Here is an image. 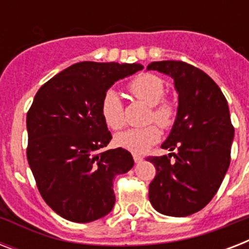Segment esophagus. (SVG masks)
<instances>
[{
  "label": "esophagus",
  "instance_id": "obj_1",
  "mask_svg": "<svg viewBox=\"0 0 249 249\" xmlns=\"http://www.w3.org/2000/svg\"><path fill=\"white\" fill-rule=\"evenodd\" d=\"M133 159H134V161H136V163L138 164V163H141L142 160H143V158H142V156H141V155H137V154H134V155H133Z\"/></svg>",
  "mask_w": 249,
  "mask_h": 249
}]
</instances>
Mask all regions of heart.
<instances>
[{
    "label": "heart",
    "mask_w": 249,
    "mask_h": 249,
    "mask_svg": "<svg viewBox=\"0 0 249 249\" xmlns=\"http://www.w3.org/2000/svg\"><path fill=\"white\" fill-rule=\"evenodd\" d=\"M130 93L151 107L148 113V121H155L160 128L169 129L176 120V106L170 101L163 99L165 94V85L160 77L151 73L137 76L129 84ZM101 112L103 120L111 129H120L125 124L124 106L119 94L115 90H108L101 102ZM160 130L156 125H147L142 128H129L124 132L117 133L115 142L134 154H143L152 144L159 142Z\"/></svg>",
    "instance_id": "heart-1"
}]
</instances>
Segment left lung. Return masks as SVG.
Returning a JSON list of instances; mask_svg holds the SVG:
<instances>
[{"mask_svg":"<svg viewBox=\"0 0 249 249\" xmlns=\"http://www.w3.org/2000/svg\"><path fill=\"white\" fill-rule=\"evenodd\" d=\"M147 70L170 76L178 93L176 121L161 144L174 152L146 159L156 168L148 199L165 216H190L212 200L230 165L234 126L228 101L218 85L191 64L161 60Z\"/></svg>","mask_w":249,"mask_h":249,"instance_id":"obj_1","label":"left lung"}]
</instances>
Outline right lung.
<instances>
[{
	"mask_svg": "<svg viewBox=\"0 0 249 249\" xmlns=\"http://www.w3.org/2000/svg\"><path fill=\"white\" fill-rule=\"evenodd\" d=\"M143 66L80 62L41 86L27 113V159L46 204L72 222H91L115 205L113 178L134 165L101 112L107 90Z\"/></svg>",
	"mask_w": 249,
	"mask_h": 249,
	"instance_id": "obj_1",
	"label": "right lung"
}]
</instances>
